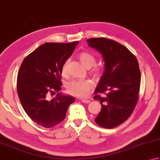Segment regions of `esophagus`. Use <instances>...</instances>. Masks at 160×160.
Returning a JSON list of instances; mask_svg holds the SVG:
<instances>
[{"label": "esophagus", "instance_id": "34e87169", "mask_svg": "<svg viewBox=\"0 0 160 160\" xmlns=\"http://www.w3.org/2000/svg\"><path fill=\"white\" fill-rule=\"evenodd\" d=\"M81 101H82V103H88L90 102V100H89V99H81Z\"/></svg>", "mask_w": 160, "mask_h": 160}]
</instances>
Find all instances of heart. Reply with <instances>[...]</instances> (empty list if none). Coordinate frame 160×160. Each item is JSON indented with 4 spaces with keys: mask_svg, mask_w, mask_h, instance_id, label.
Returning <instances> with one entry per match:
<instances>
[{
    "mask_svg": "<svg viewBox=\"0 0 160 160\" xmlns=\"http://www.w3.org/2000/svg\"><path fill=\"white\" fill-rule=\"evenodd\" d=\"M79 59L82 64L87 68H92L96 63V58L94 55L89 52H82L79 54ZM68 61L63 63L62 67V73L66 75L67 72ZM101 71L98 68H94L92 71V74L95 78H98L101 75ZM93 88V82L90 80H74L69 82L66 85V90L69 94L75 97L84 98L88 97Z\"/></svg>",
    "mask_w": 160,
    "mask_h": 160,
    "instance_id": "1",
    "label": "heart"
}]
</instances>
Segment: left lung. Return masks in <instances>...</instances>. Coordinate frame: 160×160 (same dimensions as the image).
I'll return each mask as SVG.
<instances>
[{
    "label": "left lung",
    "mask_w": 160,
    "mask_h": 160,
    "mask_svg": "<svg viewBox=\"0 0 160 160\" xmlns=\"http://www.w3.org/2000/svg\"><path fill=\"white\" fill-rule=\"evenodd\" d=\"M87 42L102 55L104 62L103 73L94 97L102 107L94 121L103 128H114L129 118L138 101L141 80L138 61L126 47L114 40L95 38ZM105 91L108 92L106 96L98 94Z\"/></svg>",
    "instance_id": "1"
}]
</instances>
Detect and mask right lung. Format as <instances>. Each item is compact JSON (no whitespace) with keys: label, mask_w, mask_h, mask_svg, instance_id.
<instances>
[{"label":"right lung","mask_w":160,"mask_h":160,"mask_svg":"<svg viewBox=\"0 0 160 160\" xmlns=\"http://www.w3.org/2000/svg\"><path fill=\"white\" fill-rule=\"evenodd\" d=\"M78 42H46L32 52L22 62L17 75V93L24 111L32 120L50 128L64 120L74 97L62 94V67ZM57 91L52 100L48 95Z\"/></svg>","instance_id":"add662e5"}]
</instances>
